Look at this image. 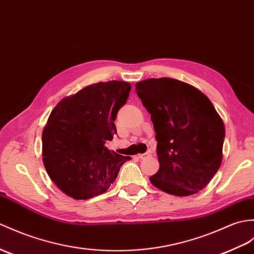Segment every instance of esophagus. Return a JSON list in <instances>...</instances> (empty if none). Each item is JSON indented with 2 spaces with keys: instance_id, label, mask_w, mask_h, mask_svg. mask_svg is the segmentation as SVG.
Listing matches in <instances>:
<instances>
[{
  "instance_id": "obj_1",
  "label": "esophagus",
  "mask_w": 254,
  "mask_h": 254,
  "mask_svg": "<svg viewBox=\"0 0 254 254\" xmlns=\"http://www.w3.org/2000/svg\"><path fill=\"white\" fill-rule=\"evenodd\" d=\"M147 156H149L148 152H146V154H138V158H139V159H144V158H146Z\"/></svg>"
}]
</instances>
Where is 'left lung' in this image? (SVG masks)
Wrapping results in <instances>:
<instances>
[{
    "label": "left lung",
    "mask_w": 254,
    "mask_h": 254,
    "mask_svg": "<svg viewBox=\"0 0 254 254\" xmlns=\"http://www.w3.org/2000/svg\"><path fill=\"white\" fill-rule=\"evenodd\" d=\"M135 92L150 114L159 171L151 184L174 196L201 190L220 169L225 127L211 100L190 84L171 78L147 79Z\"/></svg>",
    "instance_id": "1"
}]
</instances>
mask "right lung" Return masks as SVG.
Returning a JSON list of instances; mask_svg holds the SVG:
<instances>
[{
  "label": "right lung",
  "mask_w": 254,
  "mask_h": 254,
  "mask_svg": "<svg viewBox=\"0 0 254 254\" xmlns=\"http://www.w3.org/2000/svg\"><path fill=\"white\" fill-rule=\"evenodd\" d=\"M129 91L127 82H98L63 98L52 110L42 133L43 163L67 196L86 200L107 191L131 159L105 146L117 134L114 121Z\"/></svg>",
  "instance_id": "add662e5"
}]
</instances>
